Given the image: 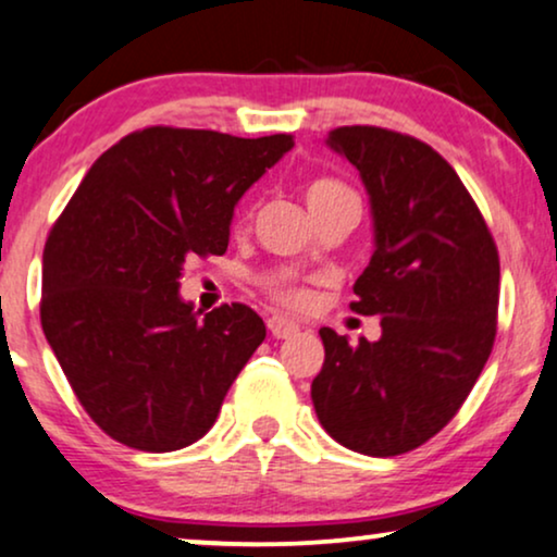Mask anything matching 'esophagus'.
<instances>
[{"mask_svg":"<svg viewBox=\"0 0 557 557\" xmlns=\"http://www.w3.org/2000/svg\"><path fill=\"white\" fill-rule=\"evenodd\" d=\"M268 331H271L273 338H292V335L299 333V325H297V322L273 314V318L268 320Z\"/></svg>","mask_w":557,"mask_h":557,"instance_id":"esophagus-1","label":"esophagus"}]
</instances>
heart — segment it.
<instances>
[{
  "label": "heart",
  "instance_id": "obj_1",
  "mask_svg": "<svg viewBox=\"0 0 557 557\" xmlns=\"http://www.w3.org/2000/svg\"><path fill=\"white\" fill-rule=\"evenodd\" d=\"M338 194H346V188H343L341 183L314 181V183L307 185V206L325 201V198H333ZM276 294H278V299L284 301V305H289V307H305L307 301H310V294L301 292V289H292V286H286V289H278Z\"/></svg>",
  "mask_w": 557,
  "mask_h": 557
}]
</instances>
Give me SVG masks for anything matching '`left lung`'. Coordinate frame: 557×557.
<instances>
[{
	"label": "left lung",
	"mask_w": 557,
	"mask_h": 557,
	"mask_svg": "<svg viewBox=\"0 0 557 557\" xmlns=\"http://www.w3.org/2000/svg\"><path fill=\"white\" fill-rule=\"evenodd\" d=\"M327 147L359 170L374 252L354 310L382 335L351 346L322 327L312 380L322 429L346 449L395 457L455 418L496 338L498 250L459 175L429 144L376 126H343Z\"/></svg>",
	"instance_id": "obj_1"
}]
</instances>
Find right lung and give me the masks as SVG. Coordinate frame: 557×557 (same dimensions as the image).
<instances>
[{"label": "right lung", "mask_w": 557, "mask_h": 557, "mask_svg": "<svg viewBox=\"0 0 557 557\" xmlns=\"http://www.w3.org/2000/svg\"><path fill=\"white\" fill-rule=\"evenodd\" d=\"M294 147L152 126L95 160L44 250L40 325L74 395L115 442L175 451L211 429L265 338L250 307L194 310L183 265L224 256L235 206Z\"/></svg>", "instance_id": "add662e5"}]
</instances>
